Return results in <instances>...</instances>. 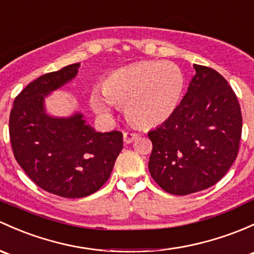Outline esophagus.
Returning a JSON list of instances; mask_svg holds the SVG:
<instances>
[{
  "instance_id": "1",
  "label": "esophagus",
  "mask_w": 254,
  "mask_h": 254,
  "mask_svg": "<svg viewBox=\"0 0 254 254\" xmlns=\"http://www.w3.org/2000/svg\"><path fill=\"white\" fill-rule=\"evenodd\" d=\"M123 138H124L125 143H131L134 142L135 140H137L138 135L135 134V132H124V134H123Z\"/></svg>"
}]
</instances>
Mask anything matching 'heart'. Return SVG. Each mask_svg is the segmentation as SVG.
Returning <instances> with one entry per match:
<instances>
[{
    "label": "heart",
    "mask_w": 254,
    "mask_h": 254,
    "mask_svg": "<svg viewBox=\"0 0 254 254\" xmlns=\"http://www.w3.org/2000/svg\"><path fill=\"white\" fill-rule=\"evenodd\" d=\"M184 89L185 76L175 63L145 61L109 74L102 89L90 93V106L102 116H108L114 105L125 106L131 122L152 127L173 116Z\"/></svg>",
    "instance_id": "obj_1"
}]
</instances>
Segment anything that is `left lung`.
I'll return each mask as SVG.
<instances>
[{"instance_id":"obj_1","label":"left lung","mask_w":254,"mask_h":254,"mask_svg":"<svg viewBox=\"0 0 254 254\" xmlns=\"http://www.w3.org/2000/svg\"><path fill=\"white\" fill-rule=\"evenodd\" d=\"M186 95L169 119L148 132V169L172 194L210 188L226 174L239 152L242 116L236 95L217 70L193 64Z\"/></svg>"}]
</instances>
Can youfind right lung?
<instances>
[{
	"mask_svg": "<svg viewBox=\"0 0 254 254\" xmlns=\"http://www.w3.org/2000/svg\"><path fill=\"white\" fill-rule=\"evenodd\" d=\"M79 66L70 64L30 82L15 97L9 117L18 164L42 190L66 198L100 190L123 148L122 132H96L80 112L47 113L45 98L75 78Z\"/></svg>",
	"mask_w": 254,
	"mask_h": 254,
	"instance_id": "right-lung-1",
	"label": "right lung"
}]
</instances>
